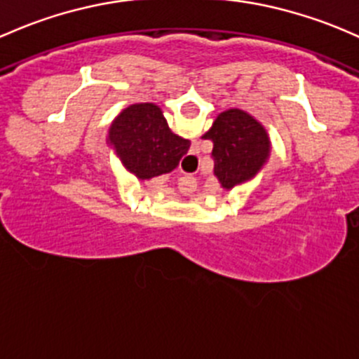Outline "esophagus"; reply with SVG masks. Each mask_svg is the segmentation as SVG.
Returning a JSON list of instances; mask_svg holds the SVG:
<instances>
[{"label": "esophagus", "mask_w": 359, "mask_h": 359, "mask_svg": "<svg viewBox=\"0 0 359 359\" xmlns=\"http://www.w3.org/2000/svg\"><path fill=\"white\" fill-rule=\"evenodd\" d=\"M180 192H194V194H198V189H196L194 186H184L182 189H180ZM189 210H191L192 215L198 213V211H199V203L198 201L192 203V205L189 206Z\"/></svg>", "instance_id": "1"}]
</instances>
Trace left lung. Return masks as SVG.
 Listing matches in <instances>:
<instances>
[{"instance_id":"8db88e82","label":"left lung","mask_w":359,"mask_h":359,"mask_svg":"<svg viewBox=\"0 0 359 359\" xmlns=\"http://www.w3.org/2000/svg\"><path fill=\"white\" fill-rule=\"evenodd\" d=\"M255 120L241 110H229L224 111L217 120H215L213 127H211V134L215 137L220 139L225 144L230 137H237V135H244L248 132H255ZM243 170H249L246 161L243 163H230L227 153L222 146L220 158H218L217 165H215V175L218 177V189L222 192H230L243 189L246 184V177L243 175Z\"/></svg>"}]
</instances>
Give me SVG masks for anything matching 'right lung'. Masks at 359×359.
Returning <instances> with one entry per match:
<instances>
[{"mask_svg":"<svg viewBox=\"0 0 359 359\" xmlns=\"http://www.w3.org/2000/svg\"><path fill=\"white\" fill-rule=\"evenodd\" d=\"M175 160H177V158L173 156V154H172V156H167V161H165V170H168V172H170L172 168H175Z\"/></svg>","mask_w":359,"mask_h":359,"instance_id":"obj_1","label":"right lung"}]
</instances>
